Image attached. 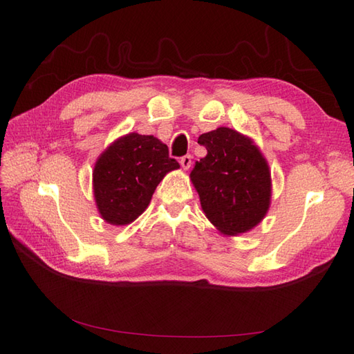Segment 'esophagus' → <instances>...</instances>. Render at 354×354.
Masks as SVG:
<instances>
[{
    "mask_svg": "<svg viewBox=\"0 0 354 354\" xmlns=\"http://www.w3.org/2000/svg\"><path fill=\"white\" fill-rule=\"evenodd\" d=\"M181 167L184 169V170H189L190 169V165H192V155H185V156H183L181 158Z\"/></svg>",
    "mask_w": 354,
    "mask_h": 354,
    "instance_id": "esophagus-1",
    "label": "esophagus"
}]
</instances>
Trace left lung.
Returning <instances> with one entry per match:
<instances>
[{
  "instance_id": "left-lung-1",
  "label": "left lung",
  "mask_w": 354,
  "mask_h": 354,
  "mask_svg": "<svg viewBox=\"0 0 354 354\" xmlns=\"http://www.w3.org/2000/svg\"><path fill=\"white\" fill-rule=\"evenodd\" d=\"M207 156L190 173L207 219L227 236L242 234L259 225L270 204L268 161L250 137L230 127L198 138Z\"/></svg>"
}]
</instances>
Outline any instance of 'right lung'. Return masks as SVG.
<instances>
[{
  "label": "right lung",
  "instance_id": "right-lung-1",
  "mask_svg": "<svg viewBox=\"0 0 354 354\" xmlns=\"http://www.w3.org/2000/svg\"><path fill=\"white\" fill-rule=\"evenodd\" d=\"M179 169L169 147L153 135L137 132L120 137L99 156L93 189L103 221L111 225L133 222L150 204L156 185Z\"/></svg>",
  "mask_w": 354,
  "mask_h": 354
}]
</instances>
